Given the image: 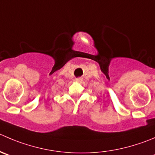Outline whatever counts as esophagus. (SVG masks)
Masks as SVG:
<instances>
[{
	"instance_id": "34e87169",
	"label": "esophagus",
	"mask_w": 155,
	"mask_h": 155,
	"mask_svg": "<svg viewBox=\"0 0 155 155\" xmlns=\"http://www.w3.org/2000/svg\"><path fill=\"white\" fill-rule=\"evenodd\" d=\"M76 81H78V82H80V81H82V79H81V78H77V79H76Z\"/></svg>"
}]
</instances>
